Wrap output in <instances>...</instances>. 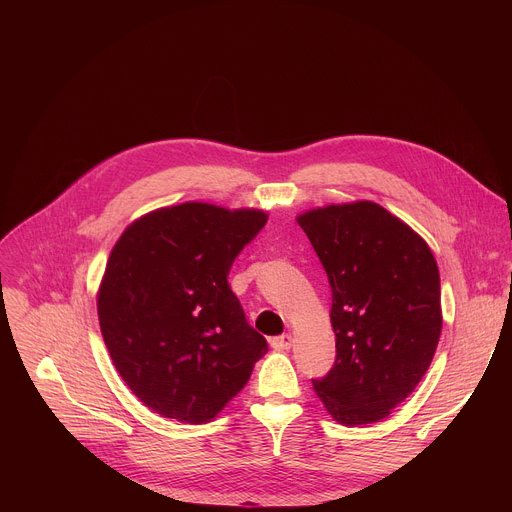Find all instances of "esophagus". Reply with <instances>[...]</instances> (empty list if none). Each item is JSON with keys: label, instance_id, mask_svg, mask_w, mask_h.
<instances>
[{"label": "esophagus", "instance_id": "esophagus-1", "mask_svg": "<svg viewBox=\"0 0 512 512\" xmlns=\"http://www.w3.org/2000/svg\"><path fill=\"white\" fill-rule=\"evenodd\" d=\"M271 346L275 348V350H287L289 346H291V336L289 334H281V336H273L271 340Z\"/></svg>", "mask_w": 512, "mask_h": 512}]
</instances>
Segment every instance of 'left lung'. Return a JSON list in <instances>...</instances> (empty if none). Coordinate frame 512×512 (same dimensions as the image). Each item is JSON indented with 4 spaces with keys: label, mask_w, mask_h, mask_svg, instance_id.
Returning a JSON list of instances; mask_svg holds the SVG:
<instances>
[{
    "label": "left lung",
    "mask_w": 512,
    "mask_h": 512,
    "mask_svg": "<svg viewBox=\"0 0 512 512\" xmlns=\"http://www.w3.org/2000/svg\"><path fill=\"white\" fill-rule=\"evenodd\" d=\"M298 223L332 289L336 360L314 391L342 425L381 421L419 385L440 340L437 263L375 202L310 210Z\"/></svg>",
    "instance_id": "obj_1"
}]
</instances>
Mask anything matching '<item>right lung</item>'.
Masks as SVG:
<instances>
[{"mask_svg":"<svg viewBox=\"0 0 512 512\" xmlns=\"http://www.w3.org/2000/svg\"><path fill=\"white\" fill-rule=\"evenodd\" d=\"M261 210L186 202L141 216L113 247L97 298L117 373L162 417L204 423L249 381L267 340L227 281Z\"/></svg>","mask_w":512,"mask_h":512,"instance_id":"1","label":"right lung"}]
</instances>
